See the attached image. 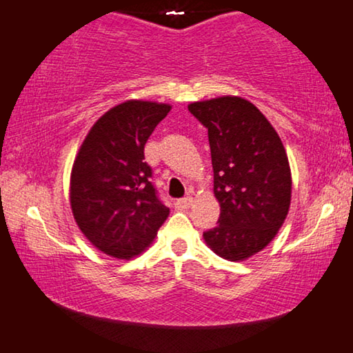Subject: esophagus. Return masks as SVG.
<instances>
[{"instance_id": "esophagus-1", "label": "esophagus", "mask_w": 353, "mask_h": 353, "mask_svg": "<svg viewBox=\"0 0 353 353\" xmlns=\"http://www.w3.org/2000/svg\"><path fill=\"white\" fill-rule=\"evenodd\" d=\"M193 204V198L192 196H187V198H182V199H177L174 203V206L177 210H185L188 209Z\"/></svg>"}]
</instances>
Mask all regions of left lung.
<instances>
[{
  "mask_svg": "<svg viewBox=\"0 0 353 353\" xmlns=\"http://www.w3.org/2000/svg\"><path fill=\"white\" fill-rule=\"evenodd\" d=\"M208 128L219 225L203 234L214 254L244 261L276 238L292 201V171L274 126L234 94L188 104Z\"/></svg>",
  "mask_w": 353,
  "mask_h": 353,
  "instance_id": "obj_1",
  "label": "left lung"
}]
</instances>
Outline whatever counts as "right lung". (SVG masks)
<instances>
[{"mask_svg":"<svg viewBox=\"0 0 353 353\" xmlns=\"http://www.w3.org/2000/svg\"><path fill=\"white\" fill-rule=\"evenodd\" d=\"M171 104L128 99L104 112L72 163L70 204L82 234L103 254L131 260L149 247L170 208L157 198L144 145Z\"/></svg>","mask_w":353,"mask_h":353,"instance_id":"add662e5","label":"right lung"}]
</instances>
